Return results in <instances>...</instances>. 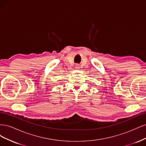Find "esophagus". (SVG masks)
Listing matches in <instances>:
<instances>
[{
	"label": "esophagus",
	"instance_id": "obj_1",
	"mask_svg": "<svg viewBox=\"0 0 146 146\" xmlns=\"http://www.w3.org/2000/svg\"><path fill=\"white\" fill-rule=\"evenodd\" d=\"M76 67H77V68H78V65H76Z\"/></svg>",
	"mask_w": 146,
	"mask_h": 146
}]
</instances>
